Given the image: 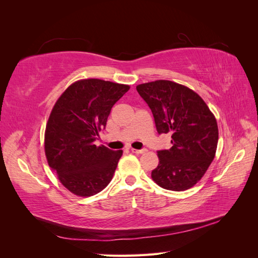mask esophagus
<instances>
[{
	"label": "esophagus",
	"mask_w": 258,
	"mask_h": 258,
	"mask_svg": "<svg viewBox=\"0 0 258 258\" xmlns=\"http://www.w3.org/2000/svg\"><path fill=\"white\" fill-rule=\"evenodd\" d=\"M130 151L132 152V153H135V154H143V153H145L146 152V150L145 148H143V150H136V148H130Z\"/></svg>",
	"instance_id": "1"
}]
</instances>
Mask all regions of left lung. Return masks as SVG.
I'll use <instances>...</instances> for the list:
<instances>
[{
  "mask_svg": "<svg viewBox=\"0 0 258 258\" xmlns=\"http://www.w3.org/2000/svg\"><path fill=\"white\" fill-rule=\"evenodd\" d=\"M152 110L158 134H170L172 147L159 151L153 181L169 190L196 185L215 157L218 127L202 98L184 85L159 80L137 86Z\"/></svg>",
  "mask_w": 258,
  "mask_h": 258,
  "instance_id": "8db88e82",
  "label": "left lung"
}]
</instances>
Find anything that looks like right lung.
<instances>
[{
  "label": "right lung",
  "instance_id": "1",
  "mask_svg": "<svg viewBox=\"0 0 258 258\" xmlns=\"http://www.w3.org/2000/svg\"><path fill=\"white\" fill-rule=\"evenodd\" d=\"M129 89L124 84L80 80L52 107L45 129L46 159L60 183L76 196H93L113 178L122 151L97 146L95 141L111 108Z\"/></svg>",
  "mask_w": 258,
  "mask_h": 258
}]
</instances>
